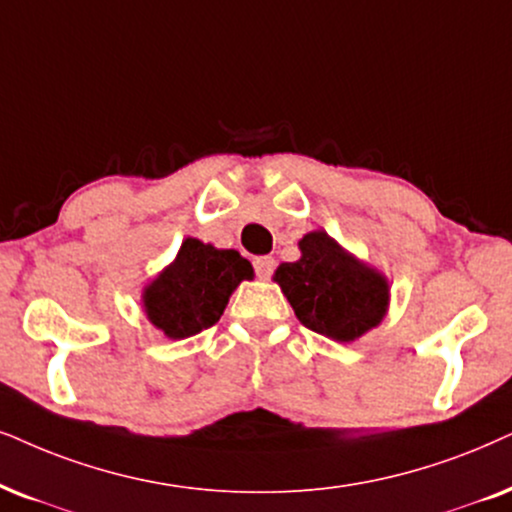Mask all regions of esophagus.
<instances>
[{"instance_id": "1", "label": "esophagus", "mask_w": 512, "mask_h": 512, "mask_svg": "<svg viewBox=\"0 0 512 512\" xmlns=\"http://www.w3.org/2000/svg\"><path fill=\"white\" fill-rule=\"evenodd\" d=\"M274 269H276L274 257L264 255V257H257V260H255V271H257V276H260V278H269L271 274H274Z\"/></svg>"}]
</instances>
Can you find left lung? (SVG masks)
I'll list each match as a JSON object with an SVG mask.
<instances>
[{"instance_id": "obj_1", "label": "left lung", "mask_w": 512, "mask_h": 512, "mask_svg": "<svg viewBox=\"0 0 512 512\" xmlns=\"http://www.w3.org/2000/svg\"><path fill=\"white\" fill-rule=\"evenodd\" d=\"M302 257L283 262L274 281L302 326L335 342H352L378 326L390 304L387 278L349 255L326 231H309Z\"/></svg>"}]
</instances>
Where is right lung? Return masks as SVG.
<instances>
[{"instance_id":"obj_1","label":"right lung","mask_w":512,"mask_h":512,"mask_svg":"<svg viewBox=\"0 0 512 512\" xmlns=\"http://www.w3.org/2000/svg\"><path fill=\"white\" fill-rule=\"evenodd\" d=\"M252 276V264L236 250L186 238L170 267L144 288L141 302L158 331L170 340H184L215 326L238 283Z\"/></svg>"}]
</instances>
